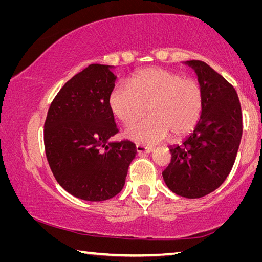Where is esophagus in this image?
Masks as SVG:
<instances>
[{"label": "esophagus", "instance_id": "obj_1", "mask_svg": "<svg viewBox=\"0 0 262 262\" xmlns=\"http://www.w3.org/2000/svg\"><path fill=\"white\" fill-rule=\"evenodd\" d=\"M152 148L143 147V145H136V151L139 154H150L152 151Z\"/></svg>", "mask_w": 262, "mask_h": 262}]
</instances>
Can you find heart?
Masks as SVG:
<instances>
[{"label":"heart","mask_w":262,"mask_h":262,"mask_svg":"<svg viewBox=\"0 0 262 262\" xmlns=\"http://www.w3.org/2000/svg\"><path fill=\"white\" fill-rule=\"evenodd\" d=\"M110 110L123 126L145 113L149 117L128 128L125 136L137 143L154 144L171 134L179 139L194 129L203 108L198 81L161 68H148L130 78V85L117 84L108 97Z\"/></svg>","instance_id":"obj_1"}]
</instances>
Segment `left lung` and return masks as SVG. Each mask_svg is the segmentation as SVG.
<instances>
[{"mask_svg":"<svg viewBox=\"0 0 262 262\" xmlns=\"http://www.w3.org/2000/svg\"><path fill=\"white\" fill-rule=\"evenodd\" d=\"M198 76L203 108L193 133L168 147L171 163L163 179L172 192L199 199L223 184L233 166L243 134L242 108L234 88L206 62H184Z\"/></svg>","mask_w":262,"mask_h":262,"instance_id":"obj_1","label":"left lung"}]
</instances>
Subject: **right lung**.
<instances>
[{
  "label": "right lung",
  "mask_w": 262,
  "mask_h": 262,
  "mask_svg": "<svg viewBox=\"0 0 262 262\" xmlns=\"http://www.w3.org/2000/svg\"><path fill=\"white\" fill-rule=\"evenodd\" d=\"M113 66L90 64L62 86L43 126L50 167L59 185L85 201L117 195L136 155L130 141H111L118 133L108 97L117 76Z\"/></svg>",
  "instance_id": "obj_1"
}]
</instances>
